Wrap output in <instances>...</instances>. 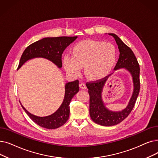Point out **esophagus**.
I'll return each instance as SVG.
<instances>
[{
  "instance_id": "34e87169",
  "label": "esophagus",
  "mask_w": 158,
  "mask_h": 158,
  "mask_svg": "<svg viewBox=\"0 0 158 158\" xmlns=\"http://www.w3.org/2000/svg\"><path fill=\"white\" fill-rule=\"evenodd\" d=\"M79 87L81 88V89H86V86L85 83H80L79 84Z\"/></svg>"
}]
</instances>
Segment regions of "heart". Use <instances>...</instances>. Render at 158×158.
Instances as JSON below:
<instances>
[{"label": "heart", "mask_w": 158, "mask_h": 158, "mask_svg": "<svg viewBox=\"0 0 158 158\" xmlns=\"http://www.w3.org/2000/svg\"><path fill=\"white\" fill-rule=\"evenodd\" d=\"M117 52L115 46L103 41L88 40L75 44L72 56L63 59L65 70L77 75L81 67L84 66L86 76L90 80L97 81L105 77L114 67Z\"/></svg>", "instance_id": "heart-1"}]
</instances>
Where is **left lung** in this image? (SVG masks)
Masks as SVG:
<instances>
[{
	"label": "left lung",
	"mask_w": 158,
	"mask_h": 158,
	"mask_svg": "<svg viewBox=\"0 0 158 158\" xmlns=\"http://www.w3.org/2000/svg\"><path fill=\"white\" fill-rule=\"evenodd\" d=\"M108 35L114 38L120 53L119 58L114 68V70L117 71L119 69L127 70L132 77L134 89L127 107L121 111H112L106 107L102 98L103 88L111 74L101 80L86 83L88 94L90 95V118L95 123L105 127L118 125L127 118L132 110L140 90L139 65L134 53L118 35L114 33H108Z\"/></svg>",
	"instance_id": "1"
}]
</instances>
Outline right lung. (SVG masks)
I'll return each instance as SVG.
<instances>
[{
    "label": "right lung",
    "instance_id": "obj_1",
    "mask_svg": "<svg viewBox=\"0 0 158 158\" xmlns=\"http://www.w3.org/2000/svg\"><path fill=\"white\" fill-rule=\"evenodd\" d=\"M77 38V36L46 37L33 43L24 51L17 69H19L27 60L39 57L49 60L60 68L62 67L61 57L64 50ZM79 90L78 80L66 83L65 94L62 104L56 112L45 117H39L30 113L20 104L29 117L40 127L48 129L57 128L63 126L69 118L70 103Z\"/></svg>",
    "mask_w": 158,
    "mask_h": 158
}]
</instances>
